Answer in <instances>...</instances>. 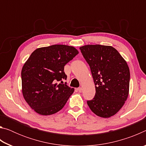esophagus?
I'll list each match as a JSON object with an SVG mask.
<instances>
[{"instance_id":"1","label":"esophagus","mask_w":146,"mask_h":146,"mask_svg":"<svg viewBox=\"0 0 146 146\" xmlns=\"http://www.w3.org/2000/svg\"><path fill=\"white\" fill-rule=\"evenodd\" d=\"M77 90L78 91V92L81 93V92H82V88H78L77 89Z\"/></svg>"}]
</instances>
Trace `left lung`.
<instances>
[{
    "label": "left lung",
    "mask_w": 146,
    "mask_h": 146,
    "mask_svg": "<svg viewBox=\"0 0 146 146\" xmlns=\"http://www.w3.org/2000/svg\"><path fill=\"white\" fill-rule=\"evenodd\" d=\"M80 49L90 66L95 85V95L87 101L88 105L98 117H111L122 108L128 97L127 64L112 46L86 45Z\"/></svg>",
    "instance_id": "left-lung-1"
}]
</instances>
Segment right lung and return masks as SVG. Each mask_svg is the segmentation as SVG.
Segmentation results:
<instances>
[{
  "mask_svg": "<svg viewBox=\"0 0 146 146\" xmlns=\"http://www.w3.org/2000/svg\"><path fill=\"white\" fill-rule=\"evenodd\" d=\"M78 53L73 46L52 45L35 50L21 71L23 97L35 112L50 115L63 108L74 91L63 83L64 66Z\"/></svg>",
  "mask_w": 146,
  "mask_h": 146,
  "instance_id": "obj_1",
  "label": "right lung"
}]
</instances>
